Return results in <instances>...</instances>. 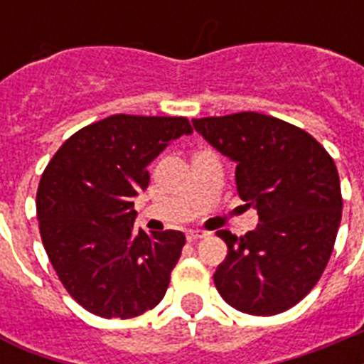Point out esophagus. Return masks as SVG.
Segmentation results:
<instances>
[{
	"label": "esophagus",
	"instance_id": "esophagus-1",
	"mask_svg": "<svg viewBox=\"0 0 364 364\" xmlns=\"http://www.w3.org/2000/svg\"><path fill=\"white\" fill-rule=\"evenodd\" d=\"M205 236H208V234L202 232V230H188L187 232L188 242H196V240H202V238H205Z\"/></svg>",
	"mask_w": 364,
	"mask_h": 364
}]
</instances>
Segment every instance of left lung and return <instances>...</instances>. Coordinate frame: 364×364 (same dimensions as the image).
Here are the masks:
<instances>
[{"label": "left lung", "mask_w": 364, "mask_h": 364, "mask_svg": "<svg viewBox=\"0 0 364 364\" xmlns=\"http://www.w3.org/2000/svg\"><path fill=\"white\" fill-rule=\"evenodd\" d=\"M193 126L236 162L240 198L260 221L240 238L217 232L228 245L213 274L217 291L251 316L293 308L319 282L336 242L342 193L334 160L302 128L255 111L193 119Z\"/></svg>", "instance_id": "8db88e82"}]
</instances>
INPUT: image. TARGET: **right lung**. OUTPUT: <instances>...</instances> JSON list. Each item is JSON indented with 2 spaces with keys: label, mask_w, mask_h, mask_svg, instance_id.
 Segmentation results:
<instances>
[{
  "label": "right lung",
  "mask_w": 364,
  "mask_h": 364,
  "mask_svg": "<svg viewBox=\"0 0 364 364\" xmlns=\"http://www.w3.org/2000/svg\"><path fill=\"white\" fill-rule=\"evenodd\" d=\"M185 117L111 115L75 132L37 188L43 245L65 291L94 316L130 317L164 299L185 234L134 228L147 166L191 134Z\"/></svg>",
  "instance_id": "add662e5"
}]
</instances>
